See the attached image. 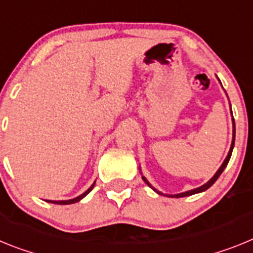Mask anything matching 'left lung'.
Instances as JSON below:
<instances>
[{
  "instance_id": "left-lung-1",
  "label": "left lung",
  "mask_w": 253,
  "mask_h": 253,
  "mask_svg": "<svg viewBox=\"0 0 253 253\" xmlns=\"http://www.w3.org/2000/svg\"><path fill=\"white\" fill-rule=\"evenodd\" d=\"M230 111H232V109H230ZM234 139H236V125H234V118H233V140H232V145H230L229 153H228L227 158H225V160H224L223 164H221V166H220V168L218 169V172H216V173H215V174H214V177H212V178L210 179V181L206 182L205 184H203L201 187H197V188H195V190H191V191H186V192H182V193H177V195H164V193H162V192H160V191L155 190V188H154L153 186H151V184L149 183L148 179L145 178V177H142V179H144V182H145V183H146V184H148L149 187L153 188V190L155 191V192H157V193H159V195H163V196H168V197H184V196H191V195H195V193L204 192V191L208 190L209 187H211L212 184L215 183V181H216V179L219 178V175H220L221 173H223V170H224V169H225V167L228 166V162H229L230 157H232L233 148H234Z\"/></svg>"
}]
</instances>
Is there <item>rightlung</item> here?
I'll return each mask as SVG.
<instances>
[{
  "instance_id": "right-lung-1",
  "label": "right lung",
  "mask_w": 253,
  "mask_h": 253,
  "mask_svg": "<svg viewBox=\"0 0 253 253\" xmlns=\"http://www.w3.org/2000/svg\"><path fill=\"white\" fill-rule=\"evenodd\" d=\"M94 184H95V182H94V183L91 184V186H90V187L87 188V190L85 191L84 193H83V195H80V196H78V197H75V199H71V200H62V201H52V200H47V201H48V203L57 204V205H70V204H75V203H78V201H80L81 199H84V197L86 196V195H87V193L90 192V191L93 190Z\"/></svg>"
}]
</instances>
